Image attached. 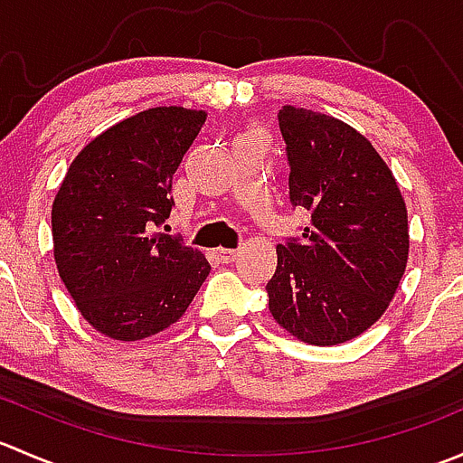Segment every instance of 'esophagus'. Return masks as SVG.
Wrapping results in <instances>:
<instances>
[{
	"mask_svg": "<svg viewBox=\"0 0 463 463\" xmlns=\"http://www.w3.org/2000/svg\"><path fill=\"white\" fill-rule=\"evenodd\" d=\"M213 255H214V260L222 261V264H228V261H235L237 255H240V253H237V250H232V249H214Z\"/></svg>",
	"mask_w": 463,
	"mask_h": 463,
	"instance_id": "34e87169",
	"label": "esophagus"
}]
</instances>
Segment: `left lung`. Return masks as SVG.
Listing matches in <instances>:
<instances>
[{"label": "left lung", "mask_w": 463, "mask_h": 463, "mask_svg": "<svg viewBox=\"0 0 463 463\" xmlns=\"http://www.w3.org/2000/svg\"><path fill=\"white\" fill-rule=\"evenodd\" d=\"M279 129L291 203L309 210L302 240L278 244L269 311L307 345L347 343L385 314L408 266V208L394 175L361 132L284 105Z\"/></svg>", "instance_id": "left-lung-1"}]
</instances>
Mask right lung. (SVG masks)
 Returning a JSON list of instances; mask_svg holds the SVG:
<instances>
[{"mask_svg": "<svg viewBox=\"0 0 463 463\" xmlns=\"http://www.w3.org/2000/svg\"><path fill=\"white\" fill-rule=\"evenodd\" d=\"M205 111L152 107L78 152L51 208L53 260L76 309L118 343L175 325L210 264L202 250L154 232L172 210V176Z\"/></svg>", "mask_w": 463, "mask_h": 463, "instance_id": "add662e5", "label": "right lung"}]
</instances>
